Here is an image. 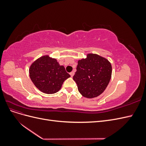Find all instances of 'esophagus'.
<instances>
[{"label":"esophagus","mask_w":146,"mask_h":146,"mask_svg":"<svg viewBox=\"0 0 146 146\" xmlns=\"http://www.w3.org/2000/svg\"><path fill=\"white\" fill-rule=\"evenodd\" d=\"M70 76H71L72 77L74 76V72H70Z\"/></svg>","instance_id":"obj_1"}]
</instances>
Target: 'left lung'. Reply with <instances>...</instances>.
I'll return each mask as SVG.
<instances>
[{
	"label": "left lung",
	"mask_w": 146,
	"mask_h": 146,
	"mask_svg": "<svg viewBox=\"0 0 146 146\" xmlns=\"http://www.w3.org/2000/svg\"><path fill=\"white\" fill-rule=\"evenodd\" d=\"M112 68L109 61L96 54H88L86 58L78 61L73 76L78 90L85 98H94L100 95L108 86Z\"/></svg>",
	"instance_id": "left-lung-1"
}]
</instances>
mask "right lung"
Instances as JSON below:
<instances>
[{
    "label": "right lung",
    "mask_w": 146,
    "mask_h": 146,
    "mask_svg": "<svg viewBox=\"0 0 146 146\" xmlns=\"http://www.w3.org/2000/svg\"><path fill=\"white\" fill-rule=\"evenodd\" d=\"M30 77L38 89L46 94H54L61 88L64 81L70 77L63 66L55 59L44 56L31 65Z\"/></svg>",
    "instance_id": "right-lung-1"
}]
</instances>
